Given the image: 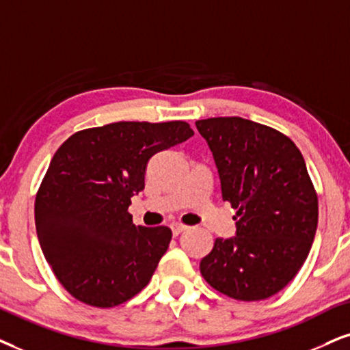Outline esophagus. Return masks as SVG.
<instances>
[{
	"mask_svg": "<svg viewBox=\"0 0 350 350\" xmlns=\"http://www.w3.org/2000/svg\"><path fill=\"white\" fill-rule=\"evenodd\" d=\"M171 229H172V234H174V236H179L180 232L187 231L189 226H185V224H180V223H172Z\"/></svg>",
	"mask_w": 350,
	"mask_h": 350,
	"instance_id": "34e87169",
	"label": "esophagus"
}]
</instances>
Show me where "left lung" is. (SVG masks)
I'll use <instances>...</instances> for the list:
<instances>
[{
	"label": "left lung",
	"mask_w": 350,
	"mask_h": 350,
	"mask_svg": "<svg viewBox=\"0 0 350 350\" xmlns=\"http://www.w3.org/2000/svg\"><path fill=\"white\" fill-rule=\"evenodd\" d=\"M236 208V236L218 237L200 262L205 281L237 300L280 293L302 268L315 239L318 198L307 165L289 137L244 118L196 122Z\"/></svg>",
	"instance_id": "8db88e82"
}]
</instances>
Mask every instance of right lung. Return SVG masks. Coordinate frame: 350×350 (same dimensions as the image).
Segmentation results:
<instances>
[{
  "mask_svg": "<svg viewBox=\"0 0 350 350\" xmlns=\"http://www.w3.org/2000/svg\"><path fill=\"white\" fill-rule=\"evenodd\" d=\"M192 135L184 121H122L76 132L57 148L35 200V226L70 295L116 307L148 284L172 232L135 226L127 208L145 187L150 158Z\"/></svg>",
  "mask_w": 350,
  "mask_h": 350,
  "instance_id": "right-lung-1",
  "label": "right lung"
}]
</instances>
